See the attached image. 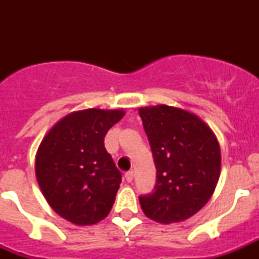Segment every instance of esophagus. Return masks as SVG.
<instances>
[{
	"instance_id": "obj_1",
	"label": "esophagus",
	"mask_w": 259,
	"mask_h": 259,
	"mask_svg": "<svg viewBox=\"0 0 259 259\" xmlns=\"http://www.w3.org/2000/svg\"><path fill=\"white\" fill-rule=\"evenodd\" d=\"M134 176H135V174H134V171H127V172H125V175H124V178H125V180H127L128 183H131L132 180H134Z\"/></svg>"
}]
</instances>
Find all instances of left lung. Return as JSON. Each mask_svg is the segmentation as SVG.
I'll return each mask as SVG.
<instances>
[{"mask_svg":"<svg viewBox=\"0 0 259 259\" xmlns=\"http://www.w3.org/2000/svg\"><path fill=\"white\" fill-rule=\"evenodd\" d=\"M157 167L154 192L140 196L144 214L162 224L200 211L221 175V146L196 114L168 105L139 109Z\"/></svg>","mask_w":259,"mask_h":259,"instance_id":"8db88e82","label":"left lung"}]
</instances>
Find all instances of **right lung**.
<instances>
[{"mask_svg": "<svg viewBox=\"0 0 259 259\" xmlns=\"http://www.w3.org/2000/svg\"><path fill=\"white\" fill-rule=\"evenodd\" d=\"M124 114L123 109L74 111L41 141L36 179L50 207L66 221L91 226L113 207L122 174L105 149L104 137Z\"/></svg>", "mask_w": 259, "mask_h": 259, "instance_id": "right-lung-1", "label": "right lung"}]
</instances>
